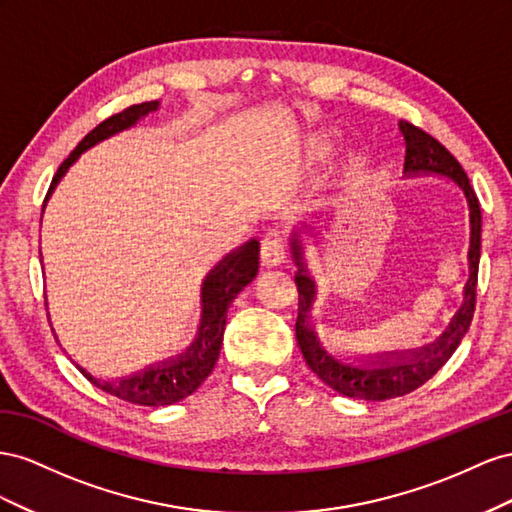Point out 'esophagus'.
I'll return each mask as SVG.
<instances>
[{"label":"esophagus","mask_w":512,"mask_h":512,"mask_svg":"<svg viewBox=\"0 0 512 512\" xmlns=\"http://www.w3.org/2000/svg\"><path fill=\"white\" fill-rule=\"evenodd\" d=\"M261 266L266 268H274L281 266L285 261V240L279 231H268L264 240H261Z\"/></svg>","instance_id":"esophagus-1"}]
</instances>
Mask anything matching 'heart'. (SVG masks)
Here are the masks:
<instances>
[{
	"label": "heart",
	"instance_id": "b5f03b06",
	"mask_svg": "<svg viewBox=\"0 0 512 512\" xmlns=\"http://www.w3.org/2000/svg\"><path fill=\"white\" fill-rule=\"evenodd\" d=\"M330 150H332L330 139H328V137H319V139H315V141L311 143L309 158H311V160H319V158H324ZM364 169H367V158H364V156H354L352 160H349V165H347V173H345V175H347V182L360 180Z\"/></svg>",
	"mask_w": 512,
	"mask_h": 512
}]
</instances>
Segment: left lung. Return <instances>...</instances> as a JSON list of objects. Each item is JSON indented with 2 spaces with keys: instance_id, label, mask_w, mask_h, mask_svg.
Masks as SVG:
<instances>
[{
  "instance_id": "left-lung-1",
  "label": "left lung",
  "mask_w": 512,
  "mask_h": 512,
  "mask_svg": "<svg viewBox=\"0 0 512 512\" xmlns=\"http://www.w3.org/2000/svg\"><path fill=\"white\" fill-rule=\"evenodd\" d=\"M399 130L405 139V178H418V175H440V178L452 180L467 201L470 210V248H467V283L463 287V302L459 311L452 315L446 330L435 341L416 347L403 349V352H384L362 358H343L332 354L330 349L321 343L319 334L313 324V302L317 298V283L309 272V264L304 257V244L300 233H309L311 238H317L313 227L302 223L291 231L289 246L291 257L298 268L296 285H298V321H296V339L300 352L309 364V369L328 384L332 390H337L343 397L362 399V401H386L394 397L420 388L440 371L446 360L455 354L461 339L465 337L467 328L472 324L474 304H476V281H478V261H480V206L476 193L472 191L470 180L444 145L427 135L425 130L401 120Z\"/></svg>"
}]
</instances>
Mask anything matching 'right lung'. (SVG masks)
<instances>
[{
	"label": "right lung",
	"instance_id": "add662e5",
	"mask_svg": "<svg viewBox=\"0 0 512 512\" xmlns=\"http://www.w3.org/2000/svg\"><path fill=\"white\" fill-rule=\"evenodd\" d=\"M158 107H160V100L141 102V105L128 107L118 115H111L109 120L98 124L92 133H87L85 139L77 145L75 150H72V154L64 160L60 169H57L55 178L49 186L45 206L49 197L53 195L55 186L60 184L66 171L77 163V158L83 152L94 148V145L100 141L122 133V130L133 128L139 120H143L145 115L154 113ZM45 206H42V212H45ZM257 270H259L257 238L248 240L246 244L236 248V251L227 253L221 261H218L201 283V319L197 326L195 341L178 356H171L163 362L150 364V367H145L133 375L115 377V379L96 377L87 369H83L75 360L72 362H75V367L90 379L96 388L105 390L107 394H113V397H118L122 401L135 403V405H148V407L178 403L186 399L188 394H193L203 384V379L212 373L218 354H221L229 306L233 300H236L240 291L255 279Z\"/></svg>",
	"mask_w": 512,
	"mask_h": 512
}]
</instances>
